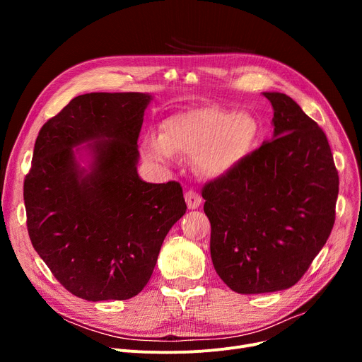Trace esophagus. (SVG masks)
<instances>
[{
    "instance_id": "obj_1",
    "label": "esophagus",
    "mask_w": 362,
    "mask_h": 362,
    "mask_svg": "<svg viewBox=\"0 0 362 362\" xmlns=\"http://www.w3.org/2000/svg\"><path fill=\"white\" fill-rule=\"evenodd\" d=\"M185 201H186V204H187L189 210H195V208H198V206L201 205L202 198H201L199 194L195 192V191H187V192L185 194Z\"/></svg>"
}]
</instances>
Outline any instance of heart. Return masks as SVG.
<instances>
[{
  "mask_svg": "<svg viewBox=\"0 0 362 362\" xmlns=\"http://www.w3.org/2000/svg\"><path fill=\"white\" fill-rule=\"evenodd\" d=\"M257 135L258 123L250 114L204 105L165 119L161 136H148L145 149L157 161L171 156L197 160L202 175L218 177L248 154Z\"/></svg>",
  "mask_w": 362,
  "mask_h": 362,
  "instance_id": "heart-1",
  "label": "heart"
}]
</instances>
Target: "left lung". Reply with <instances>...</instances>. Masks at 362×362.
Instances as JSON below:
<instances>
[{"label": "left lung", "instance_id": "obj_1", "mask_svg": "<svg viewBox=\"0 0 362 362\" xmlns=\"http://www.w3.org/2000/svg\"><path fill=\"white\" fill-rule=\"evenodd\" d=\"M274 138L202 187L214 269L232 291L293 286L329 239L339 175L326 133L288 95L264 92Z\"/></svg>", "mask_w": 362, "mask_h": 362}]
</instances>
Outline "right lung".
Returning <instances> with one entry per match:
<instances>
[{"label": "right lung", "mask_w": 362, "mask_h": 362, "mask_svg": "<svg viewBox=\"0 0 362 362\" xmlns=\"http://www.w3.org/2000/svg\"><path fill=\"white\" fill-rule=\"evenodd\" d=\"M149 101L139 92L79 95L37 133L23 185L28 233L52 276L78 298L136 296L186 213L179 182L146 183L138 175ZM85 141L94 142L89 174L71 149Z\"/></svg>", "instance_id": "1"}]
</instances>
